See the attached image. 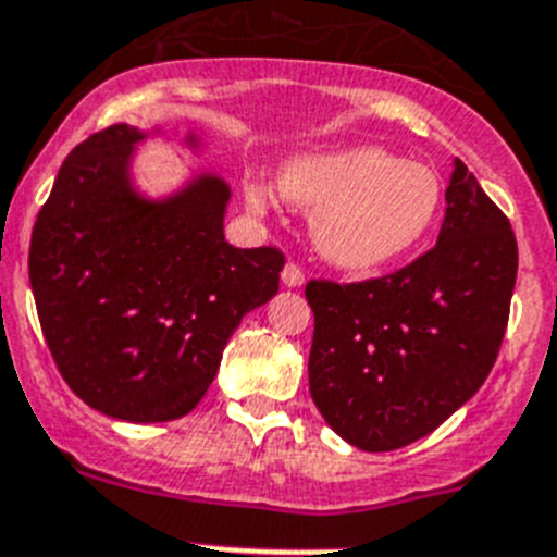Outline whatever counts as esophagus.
I'll return each instance as SVG.
<instances>
[{"label":"esophagus","instance_id":"esophagus-1","mask_svg":"<svg viewBox=\"0 0 557 557\" xmlns=\"http://www.w3.org/2000/svg\"><path fill=\"white\" fill-rule=\"evenodd\" d=\"M282 282H284V287H301V284H304V270L298 268L296 261H287V264H284Z\"/></svg>","mask_w":557,"mask_h":557}]
</instances>
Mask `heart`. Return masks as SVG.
Wrapping results in <instances>:
<instances>
[{"label":"heart","mask_w":557,"mask_h":557,"mask_svg":"<svg viewBox=\"0 0 557 557\" xmlns=\"http://www.w3.org/2000/svg\"><path fill=\"white\" fill-rule=\"evenodd\" d=\"M282 194L310 211L318 256L346 273H374L400 261L425 239L442 206L434 169L400 160L380 146H344L289 160ZM247 206L264 213L270 191L247 183Z\"/></svg>","instance_id":"1"}]
</instances>
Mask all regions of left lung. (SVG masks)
Returning <instances> with one entry per match:
<instances>
[{
    "label": "left lung",
    "instance_id": "8db88e82",
    "mask_svg": "<svg viewBox=\"0 0 557 557\" xmlns=\"http://www.w3.org/2000/svg\"><path fill=\"white\" fill-rule=\"evenodd\" d=\"M518 273L510 220L456 157L436 245L363 284H307L310 394L326 425L369 454L406 448L491 374Z\"/></svg>",
    "mask_w": 557,
    "mask_h": 557
}]
</instances>
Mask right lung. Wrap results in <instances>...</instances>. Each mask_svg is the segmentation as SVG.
Instances as JSON below:
<instances>
[{
    "label": "right lung",
    "instance_id": "right-lung-1",
    "mask_svg": "<svg viewBox=\"0 0 557 557\" xmlns=\"http://www.w3.org/2000/svg\"><path fill=\"white\" fill-rule=\"evenodd\" d=\"M194 157V132L115 123L75 146L30 239V287L66 386L123 422H169L206 397L250 310L278 293L275 247L225 242L231 185L206 169L169 194L137 185V146Z\"/></svg>",
    "mask_w": 557,
    "mask_h": 557
}]
</instances>
